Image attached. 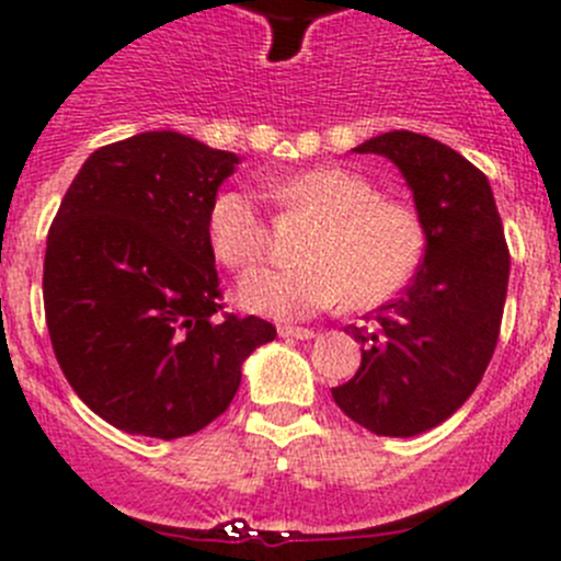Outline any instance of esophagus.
<instances>
[{"label": "esophagus", "instance_id": "obj_1", "mask_svg": "<svg viewBox=\"0 0 561 561\" xmlns=\"http://www.w3.org/2000/svg\"><path fill=\"white\" fill-rule=\"evenodd\" d=\"M279 336H290V339H312L314 331L312 328H301V325H279Z\"/></svg>", "mask_w": 561, "mask_h": 561}]
</instances>
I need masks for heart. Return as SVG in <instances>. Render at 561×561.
Instances as JSON below:
<instances>
[{
	"instance_id": "b5f03b06",
	"label": "heart",
	"mask_w": 561,
	"mask_h": 561,
	"mask_svg": "<svg viewBox=\"0 0 561 561\" xmlns=\"http://www.w3.org/2000/svg\"><path fill=\"white\" fill-rule=\"evenodd\" d=\"M265 197L287 214L314 219L304 239V263L260 268L239 285L252 314L301 320L350 301L371 309L404 290L423 265L428 230L421 211L401 197L380 195L375 181L342 165H317L271 179ZM208 247L230 271H247L268 254L271 228L249 192L214 197L206 219Z\"/></svg>"
}]
</instances>
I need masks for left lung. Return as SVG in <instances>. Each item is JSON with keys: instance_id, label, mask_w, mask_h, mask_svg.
Returning <instances> with one entry per match:
<instances>
[{"instance_id": "left-lung-1", "label": "left lung", "mask_w": 561, "mask_h": 561, "mask_svg": "<svg viewBox=\"0 0 561 561\" xmlns=\"http://www.w3.org/2000/svg\"><path fill=\"white\" fill-rule=\"evenodd\" d=\"M355 151L399 168L428 249L396 301L366 325L344 328L360 342V369L331 393L369 432L415 437L448 421L483 380L500 339L511 252L489 179L450 146L393 129Z\"/></svg>"}]
</instances>
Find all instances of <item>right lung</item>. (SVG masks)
<instances>
[{
    "instance_id": "add662e5",
    "label": "right lung",
    "mask_w": 561,
    "mask_h": 561,
    "mask_svg": "<svg viewBox=\"0 0 561 561\" xmlns=\"http://www.w3.org/2000/svg\"><path fill=\"white\" fill-rule=\"evenodd\" d=\"M230 151L140 133L94 151L48 230L43 301L67 382L111 426L179 439L222 415L276 328L236 317L208 247Z\"/></svg>"
}]
</instances>
